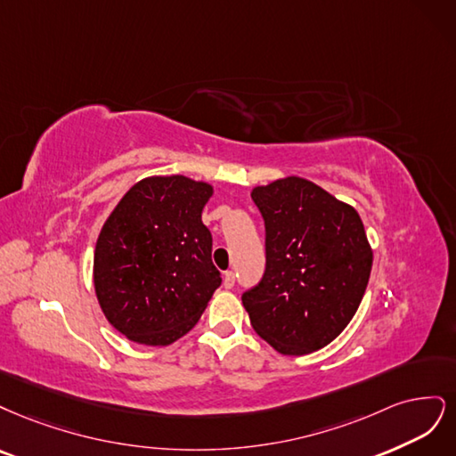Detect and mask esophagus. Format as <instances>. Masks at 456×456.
<instances>
[{
    "mask_svg": "<svg viewBox=\"0 0 456 456\" xmlns=\"http://www.w3.org/2000/svg\"><path fill=\"white\" fill-rule=\"evenodd\" d=\"M234 281H237V274H234L232 271H227V273L224 274V286H225L227 289H231V288L234 286Z\"/></svg>",
    "mask_w": 456,
    "mask_h": 456,
    "instance_id": "obj_1",
    "label": "esophagus"
}]
</instances>
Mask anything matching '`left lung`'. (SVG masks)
Returning a JSON list of instances; mask_svg holds the SVG:
<instances>
[{
	"mask_svg": "<svg viewBox=\"0 0 456 456\" xmlns=\"http://www.w3.org/2000/svg\"><path fill=\"white\" fill-rule=\"evenodd\" d=\"M265 222V273L242 293L252 328L274 350L303 356L330 345L356 314L373 252L358 212L289 175L252 191Z\"/></svg>",
	"mask_w": 456,
	"mask_h": 456,
	"instance_id": "1",
	"label": "left lung"
}]
</instances>
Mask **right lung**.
Wrapping results in <instances>:
<instances>
[{"mask_svg": "<svg viewBox=\"0 0 456 456\" xmlns=\"http://www.w3.org/2000/svg\"><path fill=\"white\" fill-rule=\"evenodd\" d=\"M212 191L185 175H153L132 185L102 227L96 297L130 341L167 346L180 339L222 284L200 219Z\"/></svg>", "mask_w": 456, "mask_h": 456, "instance_id": "right-lung-1", "label": "right lung"}]
</instances>
